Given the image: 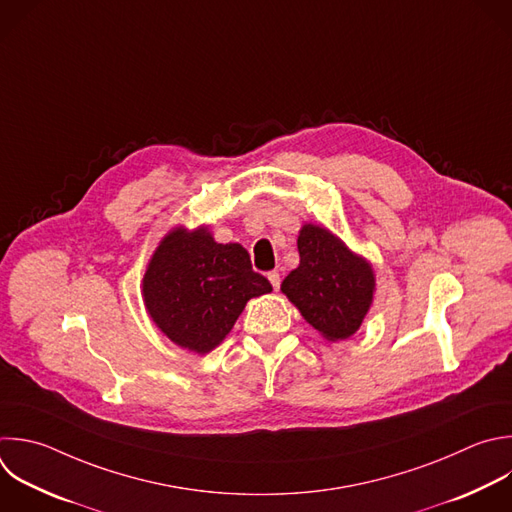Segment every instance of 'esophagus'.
Returning <instances> with one entry per match:
<instances>
[{
    "label": "esophagus",
    "mask_w": 512,
    "mask_h": 512,
    "mask_svg": "<svg viewBox=\"0 0 512 512\" xmlns=\"http://www.w3.org/2000/svg\"><path fill=\"white\" fill-rule=\"evenodd\" d=\"M267 279H269V283L273 285V289L277 291V289H279V285H281V277H279V273H277V271H269V273H267Z\"/></svg>",
    "instance_id": "34e87169"
}]
</instances>
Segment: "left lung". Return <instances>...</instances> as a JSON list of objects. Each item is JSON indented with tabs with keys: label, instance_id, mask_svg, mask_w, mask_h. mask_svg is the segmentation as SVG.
<instances>
[{
	"label": "left lung",
	"instance_id": "8db88e82",
	"mask_svg": "<svg viewBox=\"0 0 512 512\" xmlns=\"http://www.w3.org/2000/svg\"><path fill=\"white\" fill-rule=\"evenodd\" d=\"M297 249L299 265L283 279L281 291L327 342L352 337L374 301L372 263L313 223L301 227Z\"/></svg>",
	"mask_w": 512,
	"mask_h": 512
}]
</instances>
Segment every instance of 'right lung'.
Returning <instances> with one entry per match:
<instances>
[{
	"label": "right lung",
	"mask_w": 512,
	"mask_h": 512,
	"mask_svg": "<svg viewBox=\"0 0 512 512\" xmlns=\"http://www.w3.org/2000/svg\"><path fill=\"white\" fill-rule=\"evenodd\" d=\"M239 243H217L209 225L170 229L154 249L142 299L154 325L193 354L213 352L233 329L247 301L271 293Z\"/></svg>",
	"instance_id": "1"
}]
</instances>
